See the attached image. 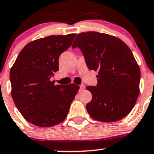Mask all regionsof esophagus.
I'll return each instance as SVG.
<instances>
[{
	"label": "esophagus",
	"instance_id": "34e87169",
	"mask_svg": "<svg viewBox=\"0 0 154 154\" xmlns=\"http://www.w3.org/2000/svg\"><path fill=\"white\" fill-rule=\"evenodd\" d=\"M84 88H85V86H84V84H81V85L79 86V90L80 91L84 90Z\"/></svg>",
	"mask_w": 154,
	"mask_h": 154
}]
</instances>
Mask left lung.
Wrapping results in <instances>:
<instances>
[{"mask_svg": "<svg viewBox=\"0 0 154 154\" xmlns=\"http://www.w3.org/2000/svg\"><path fill=\"white\" fill-rule=\"evenodd\" d=\"M79 48L90 70L97 71L96 86L86 108L92 118L116 122L130 113L140 93V70L129 48L118 38L87 31L77 35L72 48Z\"/></svg>", "mask_w": 154, "mask_h": 154, "instance_id": "left-lung-1", "label": "left lung"}]
</instances>
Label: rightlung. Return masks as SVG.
<instances>
[{
  "label": "right lung",
  "instance_id": "obj_1",
  "mask_svg": "<svg viewBox=\"0 0 154 154\" xmlns=\"http://www.w3.org/2000/svg\"><path fill=\"white\" fill-rule=\"evenodd\" d=\"M76 34L52 35L26 45L10 70L11 96L27 121L51 127L64 121L79 87L54 85L59 58L72 45Z\"/></svg>",
  "mask_w": 154,
  "mask_h": 154
}]
</instances>
